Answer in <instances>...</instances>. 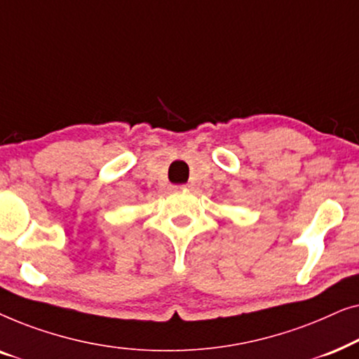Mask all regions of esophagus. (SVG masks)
<instances>
[{
	"label": "esophagus",
	"mask_w": 359,
	"mask_h": 359,
	"mask_svg": "<svg viewBox=\"0 0 359 359\" xmlns=\"http://www.w3.org/2000/svg\"><path fill=\"white\" fill-rule=\"evenodd\" d=\"M173 191H181V189H191V184H183V186H173L171 188Z\"/></svg>",
	"instance_id": "esophagus-1"
}]
</instances>
